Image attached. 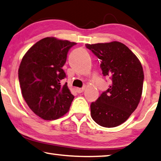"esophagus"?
<instances>
[{"label": "esophagus", "mask_w": 161, "mask_h": 161, "mask_svg": "<svg viewBox=\"0 0 161 161\" xmlns=\"http://www.w3.org/2000/svg\"><path fill=\"white\" fill-rule=\"evenodd\" d=\"M84 90H85V87H83V88H77L75 89V91L77 92H78V93H81V92H83L84 91Z\"/></svg>", "instance_id": "esophagus-1"}]
</instances>
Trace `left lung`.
Wrapping results in <instances>:
<instances>
[{
	"label": "left lung",
	"mask_w": 161,
	"mask_h": 161,
	"mask_svg": "<svg viewBox=\"0 0 161 161\" xmlns=\"http://www.w3.org/2000/svg\"><path fill=\"white\" fill-rule=\"evenodd\" d=\"M86 46L101 60L103 75L112 79L109 88L91 103V117L104 127H115L128 119L140 102L144 78L142 65L121 42Z\"/></svg>",
	"instance_id": "obj_1"
}]
</instances>
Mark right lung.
<instances>
[{"label":"right lung","mask_w":161,"mask_h":161,"mask_svg":"<svg viewBox=\"0 0 161 161\" xmlns=\"http://www.w3.org/2000/svg\"><path fill=\"white\" fill-rule=\"evenodd\" d=\"M75 42L53 36L36 42L24 55L18 69L22 95L34 113L44 120H55L69 112L74 98L62 69Z\"/></svg>","instance_id":"1"}]
</instances>
